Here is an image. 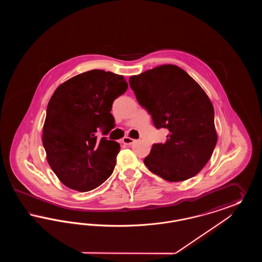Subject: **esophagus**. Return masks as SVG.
<instances>
[{"instance_id": "1", "label": "esophagus", "mask_w": 262, "mask_h": 262, "mask_svg": "<svg viewBox=\"0 0 262 262\" xmlns=\"http://www.w3.org/2000/svg\"><path fill=\"white\" fill-rule=\"evenodd\" d=\"M135 141H136V140H135V139H133V138H130V137H125L123 138V143H124V144H126V145H130V144H133Z\"/></svg>"}]
</instances>
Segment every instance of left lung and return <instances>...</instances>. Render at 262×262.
Here are the masks:
<instances>
[{
    "mask_svg": "<svg viewBox=\"0 0 262 262\" xmlns=\"http://www.w3.org/2000/svg\"><path fill=\"white\" fill-rule=\"evenodd\" d=\"M128 82L154 125L169 130L164 143L152 145L145 166L168 182L194 177L208 162L217 143L214 109L204 90L174 64L133 75Z\"/></svg>",
    "mask_w": 262,
    "mask_h": 262,
    "instance_id": "obj_1",
    "label": "left lung"
}]
</instances>
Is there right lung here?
I'll use <instances>...</instances> for the list:
<instances>
[{
  "instance_id": "1",
  "label": "right lung",
  "mask_w": 262,
  "mask_h": 262,
  "mask_svg": "<svg viewBox=\"0 0 262 262\" xmlns=\"http://www.w3.org/2000/svg\"><path fill=\"white\" fill-rule=\"evenodd\" d=\"M123 75L92 70L56 89L47 106L43 146L53 172L64 186L89 191L102 185L116 166L120 144L104 136L115 126L113 102L124 94Z\"/></svg>"
}]
</instances>
